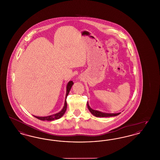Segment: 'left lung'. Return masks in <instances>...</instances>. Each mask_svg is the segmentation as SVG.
<instances>
[{"mask_svg": "<svg viewBox=\"0 0 160 160\" xmlns=\"http://www.w3.org/2000/svg\"><path fill=\"white\" fill-rule=\"evenodd\" d=\"M87 105H88V109L91 112L92 114H93L96 117H110V116H118V115H119V114L121 113H105L100 112L99 111L94 110L92 109L90 106H89L88 103H87Z\"/></svg>", "mask_w": 160, "mask_h": 160, "instance_id": "1", "label": "left lung"}]
</instances>
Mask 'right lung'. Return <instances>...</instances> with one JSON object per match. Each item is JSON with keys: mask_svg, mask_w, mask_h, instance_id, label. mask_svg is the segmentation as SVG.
Returning a JSON list of instances; mask_svg holds the SVG:
<instances>
[{"mask_svg": "<svg viewBox=\"0 0 160 160\" xmlns=\"http://www.w3.org/2000/svg\"><path fill=\"white\" fill-rule=\"evenodd\" d=\"M73 84V82L72 81H70L67 84V94H66V99H67V97L68 95L69 92V91L72 87ZM65 99V104H64V107L63 108V109L61 110L60 112L56 113V114H53V115H51V116H46V117H38V116H34L36 118H37L39 120H41V121H53V120H55V119H58L59 118H61V117L64 114L66 110H67V101Z\"/></svg>", "mask_w": 160, "mask_h": 160, "instance_id": "right-lung-1", "label": "right lung"}]
</instances>
